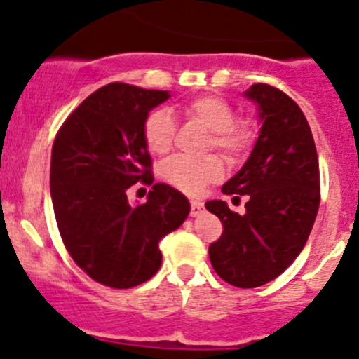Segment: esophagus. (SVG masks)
Returning a JSON list of instances; mask_svg holds the SVG:
<instances>
[{"mask_svg": "<svg viewBox=\"0 0 359 359\" xmlns=\"http://www.w3.org/2000/svg\"><path fill=\"white\" fill-rule=\"evenodd\" d=\"M190 206H192V210H190V215H192V217H199L204 211V204L201 203V201H190Z\"/></svg>", "mask_w": 359, "mask_h": 359, "instance_id": "1", "label": "esophagus"}]
</instances>
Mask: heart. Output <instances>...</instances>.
I'll return each instance as SVG.
<instances>
[{"label":"heart","mask_w":359,"mask_h":359,"mask_svg":"<svg viewBox=\"0 0 359 359\" xmlns=\"http://www.w3.org/2000/svg\"><path fill=\"white\" fill-rule=\"evenodd\" d=\"M183 112L211 132L208 149H218L229 162L240 160L250 148V125L247 121H234L233 107L224 98L215 95L196 97L183 105ZM174 132L176 123L167 109H155L149 112L142 128L146 146L156 155H165L169 151ZM160 174L174 189L196 196L206 185L220 180L224 174V163L217 155H208L199 160L174 156L163 163Z\"/></svg>","instance_id":"heart-1"}]
</instances>
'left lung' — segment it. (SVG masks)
<instances>
[{
    "instance_id": "8db88e82",
    "label": "left lung",
    "mask_w": 359,
    "mask_h": 359,
    "mask_svg": "<svg viewBox=\"0 0 359 359\" xmlns=\"http://www.w3.org/2000/svg\"><path fill=\"white\" fill-rule=\"evenodd\" d=\"M245 97L257 105L261 132L245 165L224 187L225 196H247L245 215L220 199L206 210L224 225L210 245L220 278L252 289L276 278L305 247L319 210V160L302 109L284 91L252 84Z\"/></svg>"
}]
</instances>
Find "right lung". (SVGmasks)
<instances>
[{
    "mask_svg": "<svg viewBox=\"0 0 359 359\" xmlns=\"http://www.w3.org/2000/svg\"><path fill=\"white\" fill-rule=\"evenodd\" d=\"M169 91L111 83L75 109L56 135L50 199L61 240L77 266L100 284L130 289L162 264L160 240L190 213L180 190L155 183L144 204L126 190L151 185L144 121Z\"/></svg>",
    "mask_w": 359,
    "mask_h": 359,
    "instance_id": "obj_1",
    "label": "right lung"
}]
</instances>
